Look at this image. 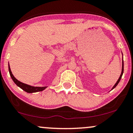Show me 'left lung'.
I'll use <instances>...</instances> for the list:
<instances>
[{
	"mask_svg": "<svg viewBox=\"0 0 133 133\" xmlns=\"http://www.w3.org/2000/svg\"><path fill=\"white\" fill-rule=\"evenodd\" d=\"M124 66H123V54H122V72H121V75H120V77H119V78H118V80H117V82L115 84V85L113 86V87L111 89V90H113L114 89V88L116 87V86L118 85V84L119 83V82H120V79H121V78H122V75H123V70H124Z\"/></svg>",
	"mask_w": 133,
	"mask_h": 133,
	"instance_id": "8db88e82",
	"label": "left lung"
}]
</instances>
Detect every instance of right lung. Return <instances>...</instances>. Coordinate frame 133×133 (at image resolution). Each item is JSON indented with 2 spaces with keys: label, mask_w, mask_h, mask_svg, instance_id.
<instances>
[{
  "label": "right lung",
  "mask_w": 133,
  "mask_h": 133,
  "mask_svg": "<svg viewBox=\"0 0 133 133\" xmlns=\"http://www.w3.org/2000/svg\"><path fill=\"white\" fill-rule=\"evenodd\" d=\"M8 70H9L10 76H11L12 80L13 81V82H15V83L19 87H20L21 89L25 91V92L32 94V93L41 92V91L44 90V89L47 88V87H34V86L28 85V84H24L23 83V82H20L19 81H18V79L15 78L13 74H12L11 69H10V67L9 63H8Z\"/></svg>",
  "instance_id": "right-lung-1"
}]
</instances>
